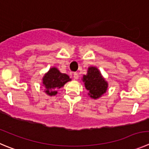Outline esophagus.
<instances>
[{
    "label": "esophagus",
    "mask_w": 149,
    "mask_h": 149,
    "mask_svg": "<svg viewBox=\"0 0 149 149\" xmlns=\"http://www.w3.org/2000/svg\"><path fill=\"white\" fill-rule=\"evenodd\" d=\"M73 79H74L75 80H77V79H79V74H78L77 73H75L74 74H73Z\"/></svg>",
    "instance_id": "esophagus-1"
}]
</instances>
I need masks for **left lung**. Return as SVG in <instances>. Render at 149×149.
Here are the masks:
<instances>
[{
  "instance_id": "8db88e82",
  "label": "left lung",
  "mask_w": 149,
  "mask_h": 149,
  "mask_svg": "<svg viewBox=\"0 0 149 149\" xmlns=\"http://www.w3.org/2000/svg\"><path fill=\"white\" fill-rule=\"evenodd\" d=\"M81 79L89 91L88 95L93 99L101 98L107 90L108 82L96 67H89L87 74L83 75Z\"/></svg>"
}]
</instances>
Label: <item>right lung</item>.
Wrapping results in <instances>:
<instances>
[{"mask_svg":"<svg viewBox=\"0 0 149 149\" xmlns=\"http://www.w3.org/2000/svg\"><path fill=\"white\" fill-rule=\"evenodd\" d=\"M42 80L44 92L48 95L54 96L58 93L57 90L67 82L71 81V79L65 73H61L56 68L53 67L45 73Z\"/></svg>","mask_w":149,"mask_h":149,"instance_id":"obj_1","label":"right lung"}]
</instances>
